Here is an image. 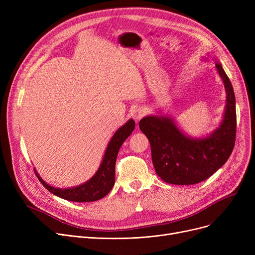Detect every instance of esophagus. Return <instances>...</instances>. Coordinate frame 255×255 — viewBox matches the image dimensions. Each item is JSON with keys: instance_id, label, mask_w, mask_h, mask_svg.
Segmentation results:
<instances>
[{"instance_id": "34e87169", "label": "esophagus", "mask_w": 255, "mask_h": 255, "mask_svg": "<svg viewBox=\"0 0 255 255\" xmlns=\"http://www.w3.org/2000/svg\"><path fill=\"white\" fill-rule=\"evenodd\" d=\"M146 114H148V110L145 109V107H138V109L134 112V119L136 122H138V121L143 118Z\"/></svg>"}]
</instances>
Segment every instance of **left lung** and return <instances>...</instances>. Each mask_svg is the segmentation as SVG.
I'll list each match as a JSON object with an SVG mask.
<instances>
[{"instance_id":"left-lung-1","label":"left lung","mask_w":255,"mask_h":255,"mask_svg":"<svg viewBox=\"0 0 255 255\" xmlns=\"http://www.w3.org/2000/svg\"><path fill=\"white\" fill-rule=\"evenodd\" d=\"M216 68L226 91L225 114L220 127L203 139L184 135L167 117L148 116L139 128L151 144L152 161L157 175L165 183L193 185L217 171L230 158L236 141V97L229 76L220 63Z\"/></svg>"}]
</instances>
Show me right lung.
<instances>
[{
  "label": "right lung",
  "instance_id": "obj_1",
  "mask_svg": "<svg viewBox=\"0 0 255 255\" xmlns=\"http://www.w3.org/2000/svg\"><path fill=\"white\" fill-rule=\"evenodd\" d=\"M134 121L129 120L125 125H123L120 129L117 130L109 145H107V149L105 151L102 163L99 169L88 182L77 187H73V188L59 189L46 184L38 176V173H36L37 178L49 192L61 198L70 200V202L88 203L95 202V200L104 197L113 189L115 184L116 160L119 150L121 148V145H122L123 142L126 140V138L131 134L132 131L134 130Z\"/></svg>",
  "mask_w": 255,
  "mask_h": 255
}]
</instances>
